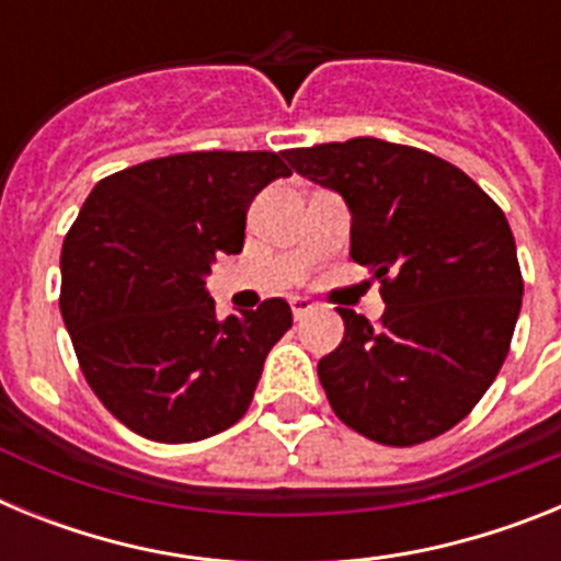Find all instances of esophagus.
<instances>
[{"label":"esophagus","instance_id":"1","mask_svg":"<svg viewBox=\"0 0 561 561\" xmlns=\"http://www.w3.org/2000/svg\"><path fill=\"white\" fill-rule=\"evenodd\" d=\"M289 304H291V314H295V320H304V317L314 309V304H311L309 297H291Z\"/></svg>","mask_w":561,"mask_h":561}]
</instances>
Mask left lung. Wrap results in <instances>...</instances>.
<instances>
[{
	"instance_id": "obj_1",
	"label": "left lung",
	"mask_w": 561,
	"mask_h": 561,
	"mask_svg": "<svg viewBox=\"0 0 561 561\" xmlns=\"http://www.w3.org/2000/svg\"><path fill=\"white\" fill-rule=\"evenodd\" d=\"M300 176L351 210V257L385 314L336 309L340 348L317 362L331 410L385 447H415L472 413L503 368L523 272L497 202L453 162L376 137L291 148Z\"/></svg>"
}]
</instances>
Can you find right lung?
<instances>
[{
  "instance_id": "right-lung-1",
  "label": "right lung",
  "mask_w": 561,
  "mask_h": 561,
  "mask_svg": "<svg viewBox=\"0 0 561 561\" xmlns=\"http://www.w3.org/2000/svg\"><path fill=\"white\" fill-rule=\"evenodd\" d=\"M277 176L275 151H187L98 182L61 250V317L103 408L131 433L191 444L250 408L264 359L291 329L272 297L216 317L205 275L244 250L247 210Z\"/></svg>"
}]
</instances>
